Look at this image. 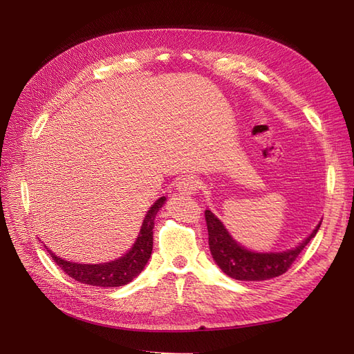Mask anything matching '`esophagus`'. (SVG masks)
<instances>
[{"instance_id": "obj_1", "label": "esophagus", "mask_w": 354, "mask_h": 354, "mask_svg": "<svg viewBox=\"0 0 354 354\" xmlns=\"http://www.w3.org/2000/svg\"><path fill=\"white\" fill-rule=\"evenodd\" d=\"M177 192L178 195H183V196H192L196 194L198 190V181L195 180V177L192 176H185L183 178H180L177 181Z\"/></svg>"}]
</instances>
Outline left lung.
Masks as SVG:
<instances>
[{
    "label": "left lung",
    "mask_w": 354,
    "mask_h": 354,
    "mask_svg": "<svg viewBox=\"0 0 354 354\" xmlns=\"http://www.w3.org/2000/svg\"><path fill=\"white\" fill-rule=\"evenodd\" d=\"M205 220L209 251L221 272L230 276L232 279L252 282L273 279L283 274L297 260L299 252L306 248V245L316 236L322 224V221H319L313 232L295 248L279 252H257L245 248L236 239H233L223 221L209 209L205 211Z\"/></svg>",
    "instance_id": "1"
}]
</instances>
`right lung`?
<instances>
[{
	"instance_id": "1",
	"label": "right lung",
	"mask_w": 354,
	"mask_h": 354,
	"mask_svg": "<svg viewBox=\"0 0 354 354\" xmlns=\"http://www.w3.org/2000/svg\"><path fill=\"white\" fill-rule=\"evenodd\" d=\"M167 201V196H160L156 199L153 205L146 212L145 220L142 223L140 232L136 238V242L120 259H115L108 263L99 264H84L63 260L48 248L51 259L72 279L85 285L102 286V288H116L130 283L136 276L140 274L146 267L149 259L152 255L153 248V226L155 217L162 208Z\"/></svg>"
}]
</instances>
